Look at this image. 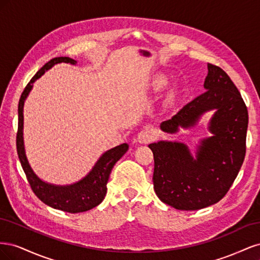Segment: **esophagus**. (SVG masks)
Listing matches in <instances>:
<instances>
[{
	"instance_id": "1",
	"label": "esophagus",
	"mask_w": 260,
	"mask_h": 260,
	"mask_svg": "<svg viewBox=\"0 0 260 260\" xmlns=\"http://www.w3.org/2000/svg\"><path fill=\"white\" fill-rule=\"evenodd\" d=\"M155 138V133L152 129L149 128H145L143 130H141L138 136H137V141L141 144H146L148 142H151V141Z\"/></svg>"
}]
</instances>
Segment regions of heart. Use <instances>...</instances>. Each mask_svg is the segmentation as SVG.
Wrapping results in <instances>:
<instances>
[{
    "label": "heart",
    "instance_id": "obj_1",
    "mask_svg": "<svg viewBox=\"0 0 260 260\" xmlns=\"http://www.w3.org/2000/svg\"><path fill=\"white\" fill-rule=\"evenodd\" d=\"M157 83H158L159 85H162L165 83V78L164 77H158V78H157Z\"/></svg>",
    "mask_w": 260,
    "mask_h": 260
}]
</instances>
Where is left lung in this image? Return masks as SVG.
<instances>
[{"label":"left lung","mask_w":260,"mask_h":260,"mask_svg":"<svg viewBox=\"0 0 260 260\" xmlns=\"http://www.w3.org/2000/svg\"><path fill=\"white\" fill-rule=\"evenodd\" d=\"M204 92L183 106L161 131L175 135L199 123L214 111L208 122L210 137L201 139L193 155L178 141L148 144L154 154V190L158 199L179 210L214 205L229 191L244 161L248 113L237 86L223 70L208 64Z\"/></svg>","instance_id":"1"}]
</instances>
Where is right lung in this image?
<instances>
[{
  "mask_svg": "<svg viewBox=\"0 0 260 260\" xmlns=\"http://www.w3.org/2000/svg\"><path fill=\"white\" fill-rule=\"evenodd\" d=\"M60 62L76 65L77 60L66 56L51 59L34 76L21 94L18 104V132L16 139L17 154L21 167L27 176L28 182L38 198L45 205L52 208L77 214V212L90 210L103 202L107 192L106 184L108 182L112 169L115 166V164L128 151L129 145L127 143H122L108 149V151L101 155L88 175L72 184H53L45 182V181L37 176L28 161L25 143H23V105H25L26 99L28 98L30 91L34 88V83L45 72H48L54 65L60 64Z\"/></svg>",
  "mask_w": 260,
  "mask_h": 260,
  "instance_id": "right-lung-1",
  "label": "right lung"
}]
</instances>
